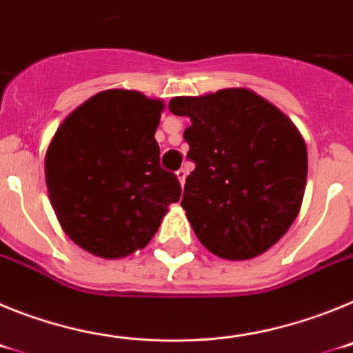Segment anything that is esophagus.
Returning <instances> with one entry per match:
<instances>
[{"label":"esophagus","instance_id":"obj_1","mask_svg":"<svg viewBox=\"0 0 353 353\" xmlns=\"http://www.w3.org/2000/svg\"><path fill=\"white\" fill-rule=\"evenodd\" d=\"M185 176H187V170L185 168H180V170L176 171V179L180 180V183H182V185L185 183Z\"/></svg>","mask_w":353,"mask_h":353}]
</instances>
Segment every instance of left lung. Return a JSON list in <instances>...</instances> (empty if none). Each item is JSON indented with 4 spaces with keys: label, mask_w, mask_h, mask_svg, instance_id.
Segmentation results:
<instances>
[{
    "label": "left lung",
    "mask_w": 353,
    "mask_h": 353,
    "mask_svg": "<svg viewBox=\"0 0 353 353\" xmlns=\"http://www.w3.org/2000/svg\"><path fill=\"white\" fill-rule=\"evenodd\" d=\"M170 111L191 118L183 139L196 168L182 207L199 242L226 260L272 248L304 198L307 150L295 125L245 88L174 97Z\"/></svg>",
    "instance_id": "obj_1"
}]
</instances>
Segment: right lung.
Listing matches in <instances>:
<instances>
[{
    "label": "right lung",
    "instance_id": "add662e5",
    "mask_svg": "<svg viewBox=\"0 0 353 353\" xmlns=\"http://www.w3.org/2000/svg\"><path fill=\"white\" fill-rule=\"evenodd\" d=\"M162 109L139 92L108 90L56 130L46 155L49 199L84 251L120 258L145 248L180 199L179 179L161 168L155 141Z\"/></svg>",
    "mask_w": 353,
    "mask_h": 353
}]
</instances>
